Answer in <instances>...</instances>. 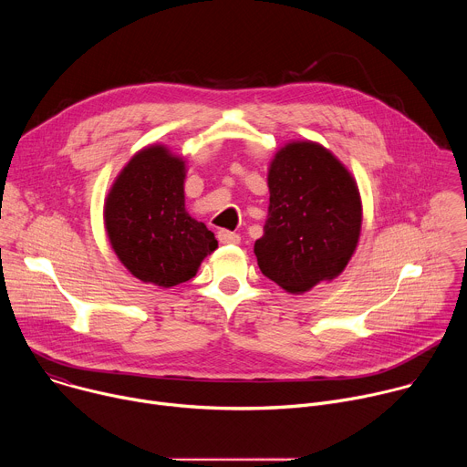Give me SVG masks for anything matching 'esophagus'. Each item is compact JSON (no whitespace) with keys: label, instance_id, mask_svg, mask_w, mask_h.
Returning a JSON list of instances; mask_svg holds the SVG:
<instances>
[{"label":"esophagus","instance_id":"34e87169","mask_svg":"<svg viewBox=\"0 0 467 467\" xmlns=\"http://www.w3.org/2000/svg\"><path fill=\"white\" fill-rule=\"evenodd\" d=\"M218 240L222 244H238L240 242V234H236L233 231H227V229H222V231H218Z\"/></svg>","mask_w":467,"mask_h":467}]
</instances>
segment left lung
Here are the masks:
<instances>
[{
  "instance_id": "left-lung-1",
  "label": "left lung",
  "mask_w": 467,
  "mask_h": 467,
  "mask_svg": "<svg viewBox=\"0 0 467 467\" xmlns=\"http://www.w3.org/2000/svg\"><path fill=\"white\" fill-rule=\"evenodd\" d=\"M268 186V220L254 242L260 272L290 294L338 277L362 225L351 173L323 146L292 142L277 151Z\"/></svg>"
}]
</instances>
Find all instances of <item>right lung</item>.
Instances as JSON below:
<instances>
[{
    "label": "right lung",
    "mask_w": 467,
    "mask_h": 467,
    "mask_svg": "<svg viewBox=\"0 0 467 467\" xmlns=\"http://www.w3.org/2000/svg\"><path fill=\"white\" fill-rule=\"evenodd\" d=\"M105 227L125 268L162 288L195 277L218 247L214 233L184 211V162L164 146L139 151L121 170L107 195Z\"/></svg>",
    "instance_id": "1"
}]
</instances>
